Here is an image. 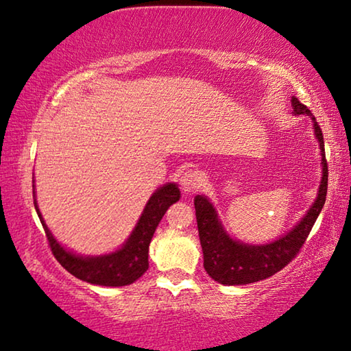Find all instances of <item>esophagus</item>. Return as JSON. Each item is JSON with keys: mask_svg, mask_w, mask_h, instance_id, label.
Wrapping results in <instances>:
<instances>
[{"mask_svg": "<svg viewBox=\"0 0 351 351\" xmlns=\"http://www.w3.org/2000/svg\"><path fill=\"white\" fill-rule=\"evenodd\" d=\"M202 184V176L198 175V171H186L184 175L181 176V187L182 191L191 193V192H195L198 187Z\"/></svg>", "mask_w": 351, "mask_h": 351, "instance_id": "obj_1", "label": "esophagus"}]
</instances>
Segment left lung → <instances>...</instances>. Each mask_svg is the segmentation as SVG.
I'll return each mask as SVG.
<instances>
[{"instance_id":"obj_1","label":"left lung","mask_w":351,"mask_h":351,"mask_svg":"<svg viewBox=\"0 0 351 351\" xmlns=\"http://www.w3.org/2000/svg\"><path fill=\"white\" fill-rule=\"evenodd\" d=\"M293 113L312 117L311 110L304 104L291 97ZM313 119V129L322 149V184L318 189V197L313 202L309 211L284 237L263 245L244 244L232 239L223 230L217 213L206 197L197 195L193 198L195 216L198 226V237L203 250V266L206 273L214 280L223 285H245L258 282L279 273L290 261L300 254V249L306 243L311 230L315 223L318 214L326 202L328 192V164L325 158V142L318 123Z\"/></svg>"}]
</instances>
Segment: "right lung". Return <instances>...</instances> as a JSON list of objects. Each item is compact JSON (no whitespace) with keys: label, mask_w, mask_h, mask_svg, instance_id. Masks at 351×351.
<instances>
[{"label":"right lung","mask_w":351,"mask_h":351,"mask_svg":"<svg viewBox=\"0 0 351 351\" xmlns=\"http://www.w3.org/2000/svg\"><path fill=\"white\" fill-rule=\"evenodd\" d=\"M180 189L173 182L159 187L146 203L137 226L130 233L128 241L123 244V247L112 254L99 255V257H82V255H75L66 250L47 228L36 200L34 208L38 211L42 227L45 230L51 254L60 261L62 268L69 271L77 279L90 282L94 285L124 287L132 284L146 273L151 238H153L167 209L180 200Z\"/></svg>","instance_id":"add662e5"}]
</instances>
